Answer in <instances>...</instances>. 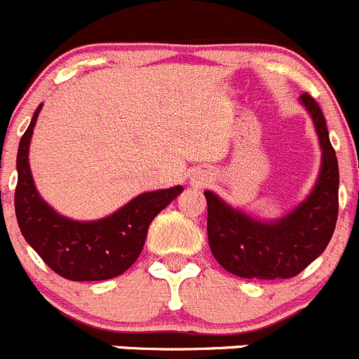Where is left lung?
<instances>
[{"label":"left lung","instance_id":"1","mask_svg":"<svg viewBox=\"0 0 359 359\" xmlns=\"http://www.w3.org/2000/svg\"><path fill=\"white\" fill-rule=\"evenodd\" d=\"M322 151L313 190L287 215L262 220L248 215L206 190L208 244L217 262L245 279L294 278L324 252L338 217V160L330 142L324 114L310 94H302Z\"/></svg>","mask_w":359,"mask_h":359}]
</instances>
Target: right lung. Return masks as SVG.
<instances>
[{
  "label": "right lung",
  "instance_id": "right-lung-1",
  "mask_svg": "<svg viewBox=\"0 0 359 359\" xmlns=\"http://www.w3.org/2000/svg\"><path fill=\"white\" fill-rule=\"evenodd\" d=\"M39 104L18 151L15 217L22 236L51 271L71 281L117 278L139 258L154 217L183 192V187L144 192L111 215L72 220L51 208L39 194L29 170L28 151Z\"/></svg>",
  "mask_w": 359,
  "mask_h": 359
}]
</instances>
